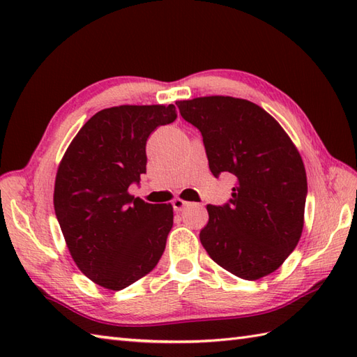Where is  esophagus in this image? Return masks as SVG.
I'll list each match as a JSON object with an SVG mask.
<instances>
[{"instance_id": "obj_1", "label": "esophagus", "mask_w": 357, "mask_h": 357, "mask_svg": "<svg viewBox=\"0 0 357 357\" xmlns=\"http://www.w3.org/2000/svg\"><path fill=\"white\" fill-rule=\"evenodd\" d=\"M188 202H185L184 199H179V198H176V199H173V202H172V206H173V210L174 211H183L184 210V207L187 206Z\"/></svg>"}]
</instances>
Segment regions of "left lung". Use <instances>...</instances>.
<instances>
[{
	"instance_id": "obj_1",
	"label": "left lung",
	"mask_w": 357,
	"mask_h": 357,
	"mask_svg": "<svg viewBox=\"0 0 357 357\" xmlns=\"http://www.w3.org/2000/svg\"><path fill=\"white\" fill-rule=\"evenodd\" d=\"M176 105L201 132L211 173L236 179L229 202L207 206L201 244L234 276L270 275L304 229L307 174L298 149L275 118L247 100L202 96Z\"/></svg>"
}]
</instances>
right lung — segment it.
<instances>
[{"label":"right lung","instance_id":"add662e5","mask_svg":"<svg viewBox=\"0 0 357 357\" xmlns=\"http://www.w3.org/2000/svg\"><path fill=\"white\" fill-rule=\"evenodd\" d=\"M174 105H118L95 113L59 162L53 206L75 264L107 290L156 267L173 227L172 204L128 193L146 173V144L176 119Z\"/></svg>","mask_w":357,"mask_h":357}]
</instances>
